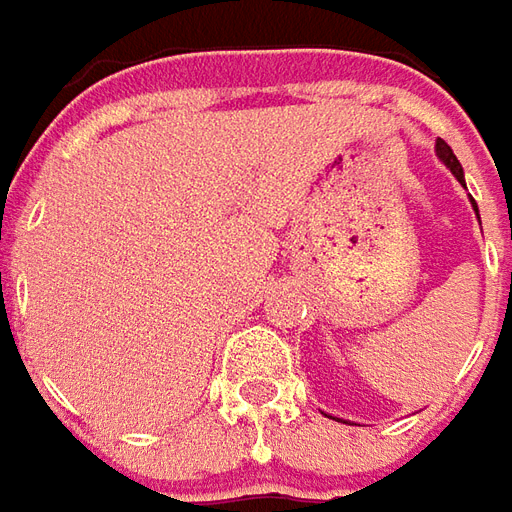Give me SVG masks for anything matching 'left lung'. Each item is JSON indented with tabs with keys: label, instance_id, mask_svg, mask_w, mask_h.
<instances>
[{
	"label": "left lung",
	"instance_id": "1",
	"mask_svg": "<svg viewBox=\"0 0 512 512\" xmlns=\"http://www.w3.org/2000/svg\"><path fill=\"white\" fill-rule=\"evenodd\" d=\"M436 151H438V157L444 159V165H447V168L452 170V173H455V179H458L460 184H463V168H460L458 157L452 154V148H449L447 143H444V140H438ZM471 201H474V198H471ZM474 212H477V206H474Z\"/></svg>",
	"mask_w": 512,
	"mask_h": 512
}]
</instances>
